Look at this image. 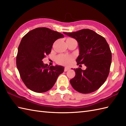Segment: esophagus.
<instances>
[{
	"label": "esophagus",
	"mask_w": 126,
	"mask_h": 126,
	"mask_svg": "<svg viewBox=\"0 0 126 126\" xmlns=\"http://www.w3.org/2000/svg\"><path fill=\"white\" fill-rule=\"evenodd\" d=\"M69 69H70V68H68V67H65V68H64V71H68V70H69Z\"/></svg>",
	"instance_id": "obj_1"
}]
</instances>
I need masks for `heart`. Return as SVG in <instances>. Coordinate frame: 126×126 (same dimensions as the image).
<instances>
[{"mask_svg": "<svg viewBox=\"0 0 126 126\" xmlns=\"http://www.w3.org/2000/svg\"><path fill=\"white\" fill-rule=\"evenodd\" d=\"M70 39V38H68ZM74 59V57L71 55H59L56 57V62L60 64L64 65H70L71 63Z\"/></svg>", "mask_w": 126, "mask_h": 126, "instance_id": "heart-1", "label": "heart"}]
</instances>
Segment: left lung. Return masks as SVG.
Returning <instances> with one entry per match:
<instances>
[{
  "instance_id": "1",
  "label": "left lung",
  "mask_w": 126,
  "mask_h": 126,
  "mask_svg": "<svg viewBox=\"0 0 126 126\" xmlns=\"http://www.w3.org/2000/svg\"><path fill=\"white\" fill-rule=\"evenodd\" d=\"M75 39L79 43V55L77 65L84 64L85 70L74 69L75 76L70 79L74 89L83 94L97 90L107 79L111 63V52L106 39L90 29L74 32H63Z\"/></svg>"
}]
</instances>
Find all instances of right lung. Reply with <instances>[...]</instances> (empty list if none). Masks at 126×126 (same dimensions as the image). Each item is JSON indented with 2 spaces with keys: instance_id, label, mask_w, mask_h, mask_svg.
I'll return each mask as SVG.
<instances>
[{
  "instance_id": "1",
  "label": "right lung",
  "mask_w": 126,
  "mask_h": 126,
  "mask_svg": "<svg viewBox=\"0 0 126 126\" xmlns=\"http://www.w3.org/2000/svg\"><path fill=\"white\" fill-rule=\"evenodd\" d=\"M63 34L47 28H38L24 36L18 47L16 64L26 87L36 93L51 89L58 76L63 73L62 66H48L42 61L51 51L52 45Z\"/></svg>"
}]
</instances>
